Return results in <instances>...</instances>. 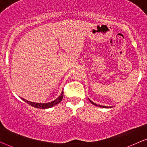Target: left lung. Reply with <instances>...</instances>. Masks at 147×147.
<instances>
[{
    "label": "left lung",
    "instance_id": "8db88e82",
    "mask_svg": "<svg viewBox=\"0 0 147 147\" xmlns=\"http://www.w3.org/2000/svg\"><path fill=\"white\" fill-rule=\"evenodd\" d=\"M89 100H90V102H91L92 104H93L94 105H95V106H99V107H102V108H109V107H107V106H101V105H99V104H98H98H96V103H94V102H92V101H91V100H90V99H89ZM110 108H111V107H110Z\"/></svg>",
    "mask_w": 147,
    "mask_h": 147
}]
</instances>
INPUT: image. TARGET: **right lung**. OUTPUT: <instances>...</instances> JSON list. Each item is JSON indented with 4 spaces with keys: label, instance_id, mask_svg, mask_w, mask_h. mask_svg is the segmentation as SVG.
Masks as SVG:
<instances>
[{
    "label": "right lung",
    "instance_id": "right-lung-1",
    "mask_svg": "<svg viewBox=\"0 0 147 147\" xmlns=\"http://www.w3.org/2000/svg\"><path fill=\"white\" fill-rule=\"evenodd\" d=\"M63 91H62L61 95H60L59 97L57 98V99L54 100V101L49 102V103H45V104H43V103H42V104H41V103H35V102L27 101V100L23 99V98H22V100H23L24 101L27 102V104H29V105L33 106V107L37 108H41V109H45V108H49L53 107V106H55L56 104H59V102L61 101L62 99H63Z\"/></svg>",
    "mask_w": 147,
    "mask_h": 147
}]
</instances>
